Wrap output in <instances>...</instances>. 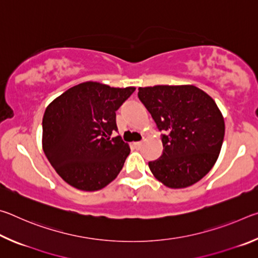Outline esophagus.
Segmentation results:
<instances>
[{
  "mask_svg": "<svg viewBox=\"0 0 258 258\" xmlns=\"http://www.w3.org/2000/svg\"><path fill=\"white\" fill-rule=\"evenodd\" d=\"M141 146H142L141 142H134L133 143V147L135 148V149H140V148H141Z\"/></svg>",
  "mask_w": 258,
  "mask_h": 258,
  "instance_id": "esophagus-1",
  "label": "esophagus"
}]
</instances>
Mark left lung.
Returning a JSON list of instances; mask_svg holds the SVG:
<instances>
[{
    "mask_svg": "<svg viewBox=\"0 0 258 258\" xmlns=\"http://www.w3.org/2000/svg\"><path fill=\"white\" fill-rule=\"evenodd\" d=\"M139 99L161 134L163 155L149 161L157 180L172 189L190 186L216 163L225 125L214 100L194 85L139 87Z\"/></svg>",
    "mask_w": 258,
    "mask_h": 258,
    "instance_id": "1",
    "label": "left lung"
}]
</instances>
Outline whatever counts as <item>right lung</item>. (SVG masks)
<instances>
[{"mask_svg":"<svg viewBox=\"0 0 258 258\" xmlns=\"http://www.w3.org/2000/svg\"><path fill=\"white\" fill-rule=\"evenodd\" d=\"M135 87L85 82L53 100L43 116V150L69 185L97 191L115 180L130 147L117 132L116 111Z\"/></svg>","mask_w":258,"mask_h":258,"instance_id":"right-lung-1","label":"right lung"}]
</instances>
